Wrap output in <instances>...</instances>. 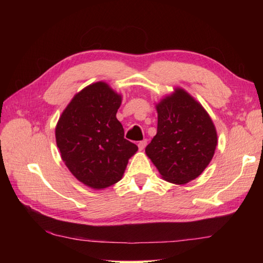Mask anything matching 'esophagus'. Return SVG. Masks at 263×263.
I'll return each instance as SVG.
<instances>
[{"label":"esophagus","instance_id":"obj_1","mask_svg":"<svg viewBox=\"0 0 263 263\" xmlns=\"http://www.w3.org/2000/svg\"><path fill=\"white\" fill-rule=\"evenodd\" d=\"M146 145H147V140H146V139H144V140H141V141L138 142V147H139L140 151L144 149V148L146 147Z\"/></svg>","mask_w":263,"mask_h":263}]
</instances>
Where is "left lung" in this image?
I'll return each mask as SVG.
<instances>
[{"mask_svg":"<svg viewBox=\"0 0 263 263\" xmlns=\"http://www.w3.org/2000/svg\"><path fill=\"white\" fill-rule=\"evenodd\" d=\"M158 130L145 152L162 179L185 184L213 158L217 131L210 116L184 89L176 88L157 104Z\"/></svg>","mask_w":263,"mask_h":263,"instance_id":"obj_1","label":"left lung"}]
</instances>
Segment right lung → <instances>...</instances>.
<instances>
[{
  "label": "right lung",
  "instance_id": "1",
  "mask_svg": "<svg viewBox=\"0 0 263 263\" xmlns=\"http://www.w3.org/2000/svg\"><path fill=\"white\" fill-rule=\"evenodd\" d=\"M122 96L96 82L78 92L55 127L57 146L69 172L92 189H104L123 177L138 146L124 138L116 118Z\"/></svg>",
  "mask_w": 263,
  "mask_h": 263
}]
</instances>
